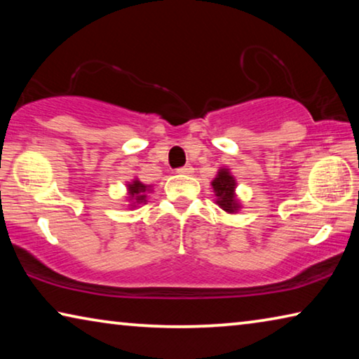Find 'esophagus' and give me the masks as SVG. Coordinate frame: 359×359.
<instances>
[{"mask_svg": "<svg viewBox=\"0 0 359 359\" xmlns=\"http://www.w3.org/2000/svg\"><path fill=\"white\" fill-rule=\"evenodd\" d=\"M177 172H179V174L190 175V174H193V166H190V165H185L184 168H179V169H177Z\"/></svg>", "mask_w": 359, "mask_h": 359, "instance_id": "1", "label": "esophagus"}]
</instances>
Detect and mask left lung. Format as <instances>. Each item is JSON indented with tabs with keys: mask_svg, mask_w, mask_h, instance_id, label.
I'll return each instance as SVG.
<instances>
[{
	"mask_svg": "<svg viewBox=\"0 0 359 359\" xmlns=\"http://www.w3.org/2000/svg\"><path fill=\"white\" fill-rule=\"evenodd\" d=\"M212 190L215 194V204L222 210L226 212V214H238L242 209V203L238 198V193H236V188H238V180L231 172L228 166H222L218 169L215 177L210 182Z\"/></svg>",
	"mask_w": 359,
	"mask_h": 359,
	"instance_id": "1",
	"label": "left lung"
}]
</instances>
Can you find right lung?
Segmentation results:
<instances>
[{"mask_svg": "<svg viewBox=\"0 0 359 359\" xmlns=\"http://www.w3.org/2000/svg\"><path fill=\"white\" fill-rule=\"evenodd\" d=\"M150 193H154V185L142 184L137 177L128 182V184H126V196H125L126 209L135 210L136 208H141V205L147 204Z\"/></svg>", "mask_w": 359, "mask_h": 359, "instance_id": "1", "label": "right lung"}]
</instances>
